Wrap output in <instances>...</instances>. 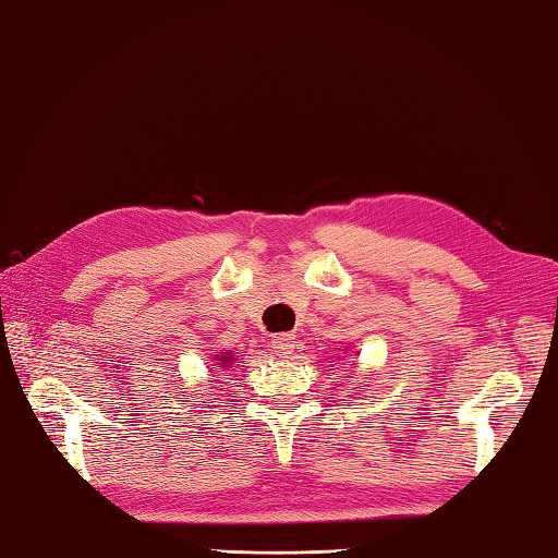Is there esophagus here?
<instances>
[{
  "instance_id": "obj_1",
  "label": "esophagus",
  "mask_w": 558,
  "mask_h": 558,
  "mask_svg": "<svg viewBox=\"0 0 558 558\" xmlns=\"http://www.w3.org/2000/svg\"><path fill=\"white\" fill-rule=\"evenodd\" d=\"M293 347H295V337L289 332L277 335L275 339H271V351H275V354L281 359H287L293 351Z\"/></svg>"
}]
</instances>
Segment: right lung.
<instances>
[{
    "label": "right lung",
    "instance_id": "right-lung-1",
    "mask_svg": "<svg viewBox=\"0 0 558 558\" xmlns=\"http://www.w3.org/2000/svg\"><path fill=\"white\" fill-rule=\"evenodd\" d=\"M221 361H223V366H226V363H231V359H229V356H223Z\"/></svg>",
    "mask_w": 558,
    "mask_h": 558
}]
</instances>
